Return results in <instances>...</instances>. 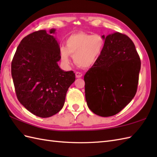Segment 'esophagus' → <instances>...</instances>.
Masks as SVG:
<instances>
[{"mask_svg":"<svg viewBox=\"0 0 157 157\" xmlns=\"http://www.w3.org/2000/svg\"><path fill=\"white\" fill-rule=\"evenodd\" d=\"M75 76H76V78H81V77L82 76V73L80 72H75Z\"/></svg>","mask_w":157,"mask_h":157,"instance_id":"34e87169","label":"esophagus"}]
</instances>
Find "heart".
I'll list each match as a JSON object with an SVG mask.
<instances>
[{
    "mask_svg": "<svg viewBox=\"0 0 157 157\" xmlns=\"http://www.w3.org/2000/svg\"><path fill=\"white\" fill-rule=\"evenodd\" d=\"M105 46V39L101 36L76 33L66 39L65 47L60 48V58L63 65L69 66L72 55L77 65L83 68L90 67L98 61Z\"/></svg>",
    "mask_w": 157,
    "mask_h": 157,
    "instance_id": "b5f03b06",
    "label": "heart"
}]
</instances>
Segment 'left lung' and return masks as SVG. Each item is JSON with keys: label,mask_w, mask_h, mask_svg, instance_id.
I'll list each match as a JSON object with an SVG mask.
<instances>
[{"label": "left lung", "mask_w": 157, "mask_h": 157, "mask_svg": "<svg viewBox=\"0 0 157 157\" xmlns=\"http://www.w3.org/2000/svg\"><path fill=\"white\" fill-rule=\"evenodd\" d=\"M105 46L98 61L84 75L88 106L101 117L116 115L134 98L137 91L140 59L128 36L103 35Z\"/></svg>", "instance_id": "obj_1"}]
</instances>
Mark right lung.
Segmentation results:
<instances>
[{"instance_id":"right-lung-1","label":"right lung","mask_w":157,"mask_h":157,"mask_svg":"<svg viewBox=\"0 0 157 157\" xmlns=\"http://www.w3.org/2000/svg\"><path fill=\"white\" fill-rule=\"evenodd\" d=\"M39 30L25 36L11 63V75L19 102L32 114L49 117L61 111L68 88L75 79L73 71L59 67V44L52 34Z\"/></svg>"}]
</instances>
